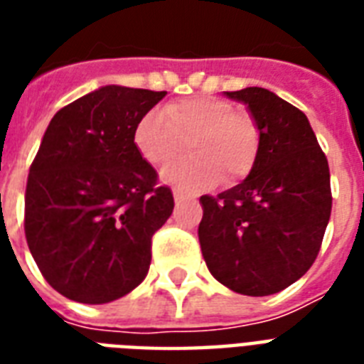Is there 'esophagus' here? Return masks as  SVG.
I'll return each instance as SVG.
<instances>
[{"label":"esophagus","instance_id":"obj_1","mask_svg":"<svg viewBox=\"0 0 364 364\" xmlns=\"http://www.w3.org/2000/svg\"><path fill=\"white\" fill-rule=\"evenodd\" d=\"M173 200H176V204H185V202H193V196H188V194L181 193V191H173Z\"/></svg>","mask_w":364,"mask_h":364}]
</instances>
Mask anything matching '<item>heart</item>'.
<instances>
[{
  "instance_id": "1",
  "label": "heart",
  "mask_w": 364,
  "mask_h": 364,
  "mask_svg": "<svg viewBox=\"0 0 364 364\" xmlns=\"http://www.w3.org/2000/svg\"><path fill=\"white\" fill-rule=\"evenodd\" d=\"M188 141L191 156L166 166L162 179L181 188H205L223 179L238 181L253 168L260 136L255 121L227 100L198 96L149 111L134 130V143L149 164L162 166Z\"/></svg>"
}]
</instances>
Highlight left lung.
Segmentation results:
<instances>
[{"mask_svg":"<svg viewBox=\"0 0 364 364\" xmlns=\"http://www.w3.org/2000/svg\"><path fill=\"white\" fill-rule=\"evenodd\" d=\"M225 96L247 105L259 154L240 185L200 198V247L225 287L268 296L304 276L321 249L333 208L328 162L294 105L259 87Z\"/></svg>","mask_w":364,"mask_h":364,"instance_id":"1","label":"left lung"}]
</instances>
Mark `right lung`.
<instances>
[{
  "label": "right lung",
  "instance_id": "obj_1",
  "mask_svg": "<svg viewBox=\"0 0 364 364\" xmlns=\"http://www.w3.org/2000/svg\"><path fill=\"white\" fill-rule=\"evenodd\" d=\"M166 92L107 85L53 117L26 185L28 247L65 299L105 304L145 279L151 238L173 211L134 143Z\"/></svg>",
  "mask_w": 364,
  "mask_h": 364
}]
</instances>
